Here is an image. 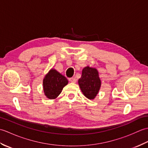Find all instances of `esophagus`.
Returning <instances> with one entry per match:
<instances>
[{"instance_id":"34e87169","label":"esophagus","mask_w":148,"mask_h":148,"mask_svg":"<svg viewBox=\"0 0 148 148\" xmlns=\"http://www.w3.org/2000/svg\"><path fill=\"white\" fill-rule=\"evenodd\" d=\"M69 81H70V82L73 83H75L76 82V78H74V77H71V78H70V79H69Z\"/></svg>"}]
</instances>
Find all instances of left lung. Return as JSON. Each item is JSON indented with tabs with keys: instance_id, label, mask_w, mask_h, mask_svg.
Instances as JSON below:
<instances>
[{
	"instance_id": "left-lung-1",
	"label": "left lung",
	"mask_w": 148,
	"mask_h": 148,
	"mask_svg": "<svg viewBox=\"0 0 148 148\" xmlns=\"http://www.w3.org/2000/svg\"><path fill=\"white\" fill-rule=\"evenodd\" d=\"M78 84L83 95L88 99L93 100L101 87V80L97 69L89 66L84 67Z\"/></svg>"
}]
</instances>
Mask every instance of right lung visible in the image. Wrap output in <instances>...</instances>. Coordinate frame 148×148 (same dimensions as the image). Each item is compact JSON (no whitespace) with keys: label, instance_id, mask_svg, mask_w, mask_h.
Wrapping results in <instances>:
<instances>
[{"label":"right lung","instance_id":"1","mask_svg":"<svg viewBox=\"0 0 148 148\" xmlns=\"http://www.w3.org/2000/svg\"><path fill=\"white\" fill-rule=\"evenodd\" d=\"M69 81L64 75L55 69H51L43 79V91L45 96L49 99H55L61 93L63 88Z\"/></svg>","mask_w":148,"mask_h":148}]
</instances>
